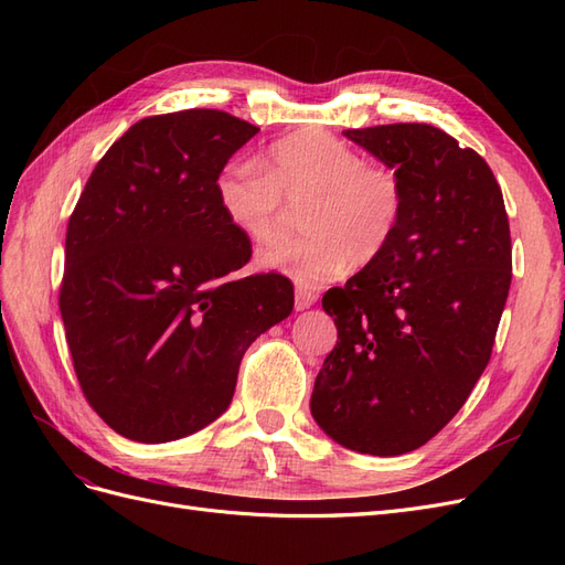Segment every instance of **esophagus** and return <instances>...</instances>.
Listing matches in <instances>:
<instances>
[{
  "mask_svg": "<svg viewBox=\"0 0 565 565\" xmlns=\"http://www.w3.org/2000/svg\"><path fill=\"white\" fill-rule=\"evenodd\" d=\"M316 301H318L316 289H311V287H297V292H295V309L297 311L309 309V306H313Z\"/></svg>",
  "mask_w": 565,
  "mask_h": 565,
  "instance_id": "esophagus-1",
  "label": "esophagus"
}]
</instances>
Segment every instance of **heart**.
I'll use <instances>...</instances> for the list:
<instances>
[{
    "label": "heart",
    "mask_w": 565,
    "mask_h": 565,
    "mask_svg": "<svg viewBox=\"0 0 565 565\" xmlns=\"http://www.w3.org/2000/svg\"><path fill=\"white\" fill-rule=\"evenodd\" d=\"M309 195V233L273 241L256 256L262 268L316 287L347 276L355 262L380 259L396 241L405 212L401 174L328 131L289 134L266 148L264 160H233L216 179L221 212L254 243L278 231L285 198Z\"/></svg>",
    "instance_id": "1"
}]
</instances>
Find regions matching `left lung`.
Instances as JSON below:
<instances>
[{
	"instance_id": "8db88e82",
	"label": "left lung",
	"mask_w": 565,
	"mask_h": 565,
	"mask_svg": "<svg viewBox=\"0 0 565 565\" xmlns=\"http://www.w3.org/2000/svg\"><path fill=\"white\" fill-rule=\"evenodd\" d=\"M403 179L396 241L322 297L337 347L311 415L339 446L393 457L422 448L467 403L511 285V235L488 162L419 122L347 129Z\"/></svg>"
}]
</instances>
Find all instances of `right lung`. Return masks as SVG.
Listing matches in <instances>:
<instances>
[{
    "label": "right lung",
    "instance_id": "right-lung-1",
    "mask_svg": "<svg viewBox=\"0 0 565 565\" xmlns=\"http://www.w3.org/2000/svg\"><path fill=\"white\" fill-rule=\"evenodd\" d=\"M259 131L224 110L152 115L108 148L67 221L61 316L84 398L139 443L191 436L228 409L252 341L295 309L216 200Z\"/></svg>",
    "mask_w": 565,
    "mask_h": 565
}]
</instances>
